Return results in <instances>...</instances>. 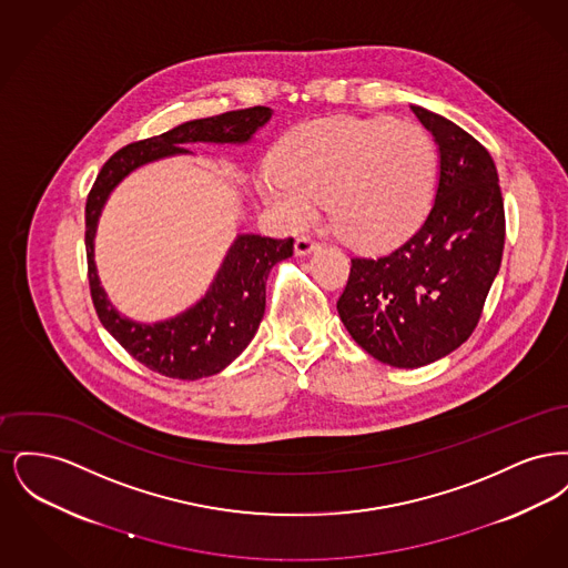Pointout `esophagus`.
<instances>
[{"mask_svg":"<svg viewBox=\"0 0 568 568\" xmlns=\"http://www.w3.org/2000/svg\"><path fill=\"white\" fill-rule=\"evenodd\" d=\"M294 248H296V255H308L320 248V241H315L313 236H297Z\"/></svg>","mask_w":568,"mask_h":568,"instance_id":"1","label":"esophagus"}]
</instances>
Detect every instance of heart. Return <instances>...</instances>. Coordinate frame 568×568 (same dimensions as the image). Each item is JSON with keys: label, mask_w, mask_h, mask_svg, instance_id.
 Here are the masks:
<instances>
[{"label": "heart", "mask_w": 568, "mask_h": 568, "mask_svg": "<svg viewBox=\"0 0 568 568\" xmlns=\"http://www.w3.org/2000/svg\"><path fill=\"white\" fill-rule=\"evenodd\" d=\"M436 172L433 138L413 121L387 116L315 119L285 135L276 170L260 191L283 223L302 227L327 200L334 230L359 248L406 239L430 206Z\"/></svg>", "instance_id": "heart-1"}]
</instances>
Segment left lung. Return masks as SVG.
<instances>
[{
	"label": "left lung",
	"mask_w": 568,
	"mask_h": 568,
	"mask_svg": "<svg viewBox=\"0 0 568 568\" xmlns=\"http://www.w3.org/2000/svg\"><path fill=\"white\" fill-rule=\"evenodd\" d=\"M438 144V185L419 230L392 253L353 257L336 308L378 362L417 368L458 349L481 320L505 248V204L486 146L410 106Z\"/></svg>",
	"instance_id": "left-lung-1"
}]
</instances>
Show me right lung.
I'll use <instances>...</instances> for the list:
<instances>
[{"label":"right lung","mask_w":568,"mask_h":568,"mask_svg":"<svg viewBox=\"0 0 568 568\" xmlns=\"http://www.w3.org/2000/svg\"><path fill=\"white\" fill-rule=\"evenodd\" d=\"M266 106L230 110L187 121L162 135L119 149L102 165L84 206L87 276L95 313L116 343L149 371L163 377H211L232 364L257 332L266 308V281L272 266L294 255V239L243 234L232 244L209 294L183 315L162 324H135L121 317L100 287L93 264V236L100 211L114 185L142 163L187 153V142H246L268 123Z\"/></svg>","instance_id":"1"}]
</instances>
